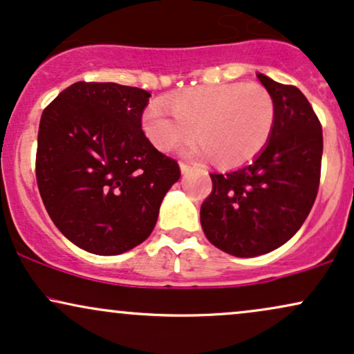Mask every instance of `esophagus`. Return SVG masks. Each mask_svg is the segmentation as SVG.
Here are the masks:
<instances>
[{
    "label": "esophagus",
    "instance_id": "esophagus-1",
    "mask_svg": "<svg viewBox=\"0 0 354 354\" xmlns=\"http://www.w3.org/2000/svg\"><path fill=\"white\" fill-rule=\"evenodd\" d=\"M180 168H181V173L183 174H188L191 171V166L186 165V163H183V161L180 163Z\"/></svg>",
    "mask_w": 354,
    "mask_h": 354
}]
</instances>
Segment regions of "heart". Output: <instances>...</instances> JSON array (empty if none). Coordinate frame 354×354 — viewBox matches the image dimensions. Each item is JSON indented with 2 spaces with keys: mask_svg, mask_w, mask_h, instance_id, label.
Segmentation results:
<instances>
[{
  "mask_svg": "<svg viewBox=\"0 0 354 354\" xmlns=\"http://www.w3.org/2000/svg\"><path fill=\"white\" fill-rule=\"evenodd\" d=\"M166 106L151 103L143 111V129L161 151H171L193 138L189 153L211 154L219 166H238L265 148L274 126V101L256 83H226L186 88L169 95Z\"/></svg>",
  "mask_w": 354,
  "mask_h": 354,
  "instance_id": "obj_1",
  "label": "heart"
}]
</instances>
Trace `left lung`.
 Listing matches in <instances>:
<instances>
[{
    "label": "left lung",
    "instance_id": "left-lung-1",
    "mask_svg": "<svg viewBox=\"0 0 354 354\" xmlns=\"http://www.w3.org/2000/svg\"><path fill=\"white\" fill-rule=\"evenodd\" d=\"M274 101L273 131L263 151L234 171L211 173L213 189L201 205L209 243L238 258L276 250L301 228L316 200L323 131L310 101L296 86L258 73Z\"/></svg>",
    "mask_w": 354,
    "mask_h": 354
}]
</instances>
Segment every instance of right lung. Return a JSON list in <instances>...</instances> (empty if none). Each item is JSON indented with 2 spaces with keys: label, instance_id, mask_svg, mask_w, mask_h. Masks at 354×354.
<instances>
[{
  "label": "right lung",
  "instance_id": "obj_1",
  "mask_svg": "<svg viewBox=\"0 0 354 354\" xmlns=\"http://www.w3.org/2000/svg\"><path fill=\"white\" fill-rule=\"evenodd\" d=\"M141 88L78 81L44 108L36 181L48 214L81 250L111 256L151 234L180 166L141 129Z\"/></svg>",
  "mask_w": 354,
  "mask_h": 354
}]
</instances>
